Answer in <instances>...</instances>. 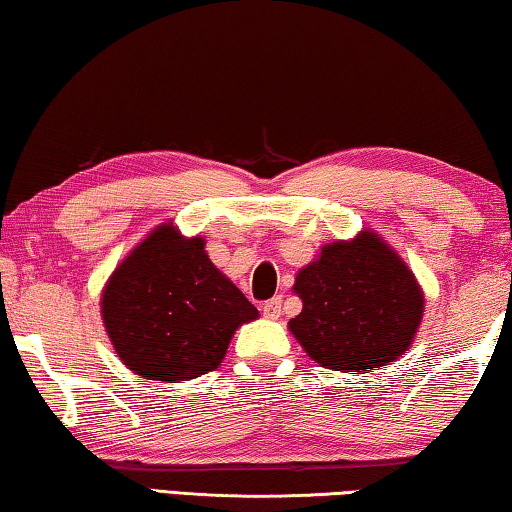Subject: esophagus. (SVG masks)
I'll return each mask as SVG.
<instances>
[{"label":"esophagus","mask_w":512,"mask_h":512,"mask_svg":"<svg viewBox=\"0 0 512 512\" xmlns=\"http://www.w3.org/2000/svg\"><path fill=\"white\" fill-rule=\"evenodd\" d=\"M262 311H264L266 318H273V320L280 318V314H282V298L275 296L271 300H266L264 305H262Z\"/></svg>","instance_id":"obj_1"}]
</instances>
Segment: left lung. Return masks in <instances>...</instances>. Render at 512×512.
I'll return each instance as SVG.
<instances>
[{
    "instance_id": "8db88e82",
    "label": "left lung",
    "mask_w": 512,
    "mask_h": 512,
    "mask_svg": "<svg viewBox=\"0 0 512 512\" xmlns=\"http://www.w3.org/2000/svg\"><path fill=\"white\" fill-rule=\"evenodd\" d=\"M302 311L289 329L320 366L350 375L402 357L422 323L424 293L377 232L334 241L296 275Z\"/></svg>"
}]
</instances>
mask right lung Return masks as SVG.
<instances>
[{
	"label": "right lung",
	"mask_w": 512,
	"mask_h": 512,
	"mask_svg": "<svg viewBox=\"0 0 512 512\" xmlns=\"http://www.w3.org/2000/svg\"><path fill=\"white\" fill-rule=\"evenodd\" d=\"M101 316L128 370L178 384L219 368L232 334L259 311L210 262L203 237L164 223L110 275Z\"/></svg>",
	"instance_id": "add662e5"
}]
</instances>
